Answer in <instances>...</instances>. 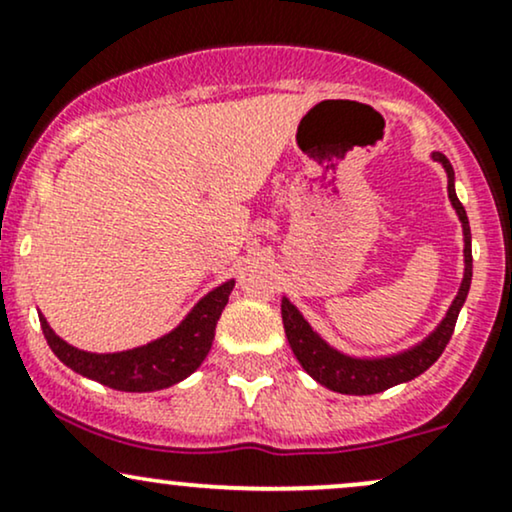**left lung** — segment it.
Here are the masks:
<instances>
[{"label": "left lung", "instance_id": "left-lung-1", "mask_svg": "<svg viewBox=\"0 0 512 512\" xmlns=\"http://www.w3.org/2000/svg\"><path fill=\"white\" fill-rule=\"evenodd\" d=\"M434 162L443 166L448 176V200L458 214L460 226H463V281H460L458 293H455L451 307L434 331H429L422 341L415 346L398 350V353L386 355H350L331 346L326 338L303 317V312L291 303L288 295L281 298V317L283 329H286L288 346H291L293 355L310 374L317 384L326 386L329 391L348 393V396H372V393H381L391 386L405 384L420 377L429 367L439 360L443 348L451 341L455 322H458L460 310H463L467 293H470L472 283V233L470 221H467L465 207L460 205L458 195H455V174L453 166L441 152H432Z\"/></svg>", "mask_w": 512, "mask_h": 512}]
</instances>
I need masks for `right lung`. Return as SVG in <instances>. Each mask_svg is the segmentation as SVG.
Segmentation results:
<instances>
[{
    "label": "right lung",
    "instance_id": "1",
    "mask_svg": "<svg viewBox=\"0 0 512 512\" xmlns=\"http://www.w3.org/2000/svg\"><path fill=\"white\" fill-rule=\"evenodd\" d=\"M233 286H236L233 279L219 283L217 288L202 295L190 307L188 315L164 336L143 343V346L116 350V353H90V350L71 346L54 334V329L40 310L38 317L52 353L80 377L116 391L150 393L178 384L205 362L214 341V329H217L221 312L229 303Z\"/></svg>",
    "mask_w": 512,
    "mask_h": 512
}]
</instances>
